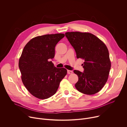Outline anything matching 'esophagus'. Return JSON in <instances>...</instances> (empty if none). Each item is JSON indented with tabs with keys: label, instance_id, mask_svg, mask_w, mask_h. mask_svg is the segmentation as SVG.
Returning <instances> with one entry per match:
<instances>
[{
	"label": "esophagus",
	"instance_id": "1",
	"mask_svg": "<svg viewBox=\"0 0 127 127\" xmlns=\"http://www.w3.org/2000/svg\"><path fill=\"white\" fill-rule=\"evenodd\" d=\"M72 73H73V71H72V70H67V73H68V74H72Z\"/></svg>",
	"mask_w": 127,
	"mask_h": 127
}]
</instances>
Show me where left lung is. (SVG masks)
Returning <instances> with one entry per match:
<instances>
[{
  "label": "left lung",
  "mask_w": 127,
  "mask_h": 127,
  "mask_svg": "<svg viewBox=\"0 0 127 127\" xmlns=\"http://www.w3.org/2000/svg\"><path fill=\"white\" fill-rule=\"evenodd\" d=\"M65 36L74 49L77 58L84 60L83 72L73 71L78 77L76 88L86 95L98 93L106 82L111 67L106 46L95 35L89 32H67Z\"/></svg>",
  "instance_id": "obj_1"
}]
</instances>
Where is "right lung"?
Here are the masks:
<instances>
[{
  "label": "right lung",
  "instance_id": "add662e5",
  "mask_svg": "<svg viewBox=\"0 0 127 127\" xmlns=\"http://www.w3.org/2000/svg\"><path fill=\"white\" fill-rule=\"evenodd\" d=\"M64 36L63 33L38 36L23 49L19 62L22 80L35 97L44 99L55 95L67 74L65 68H57L50 61L55 56L56 44Z\"/></svg>",
  "mask_w": 127,
  "mask_h": 127
}]
</instances>
